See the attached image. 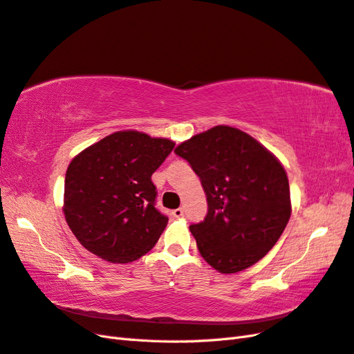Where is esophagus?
<instances>
[{
	"mask_svg": "<svg viewBox=\"0 0 354 354\" xmlns=\"http://www.w3.org/2000/svg\"><path fill=\"white\" fill-rule=\"evenodd\" d=\"M183 208H176L174 211H173V216L174 217H181V216H183Z\"/></svg>",
	"mask_w": 354,
	"mask_h": 354,
	"instance_id": "obj_1",
	"label": "esophagus"
}]
</instances>
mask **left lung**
Wrapping results in <instances>:
<instances>
[{
  "label": "left lung",
  "mask_w": 354,
  "mask_h": 354,
  "mask_svg": "<svg viewBox=\"0 0 354 354\" xmlns=\"http://www.w3.org/2000/svg\"><path fill=\"white\" fill-rule=\"evenodd\" d=\"M205 190L208 212L190 232L205 261L236 273L269 252L291 216L283 167L246 133L226 125L194 136L176 149Z\"/></svg>",
  "instance_id": "left-lung-1"
}]
</instances>
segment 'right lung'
I'll return each instance as SVG.
<instances>
[{
    "label": "right lung",
    "instance_id": "1",
    "mask_svg": "<svg viewBox=\"0 0 354 354\" xmlns=\"http://www.w3.org/2000/svg\"><path fill=\"white\" fill-rule=\"evenodd\" d=\"M174 149L167 138L113 133L72 159L65 178V217L84 248L112 263L151 251L168 217L156 208L152 174Z\"/></svg>",
    "mask_w": 354,
    "mask_h": 354
}]
</instances>
